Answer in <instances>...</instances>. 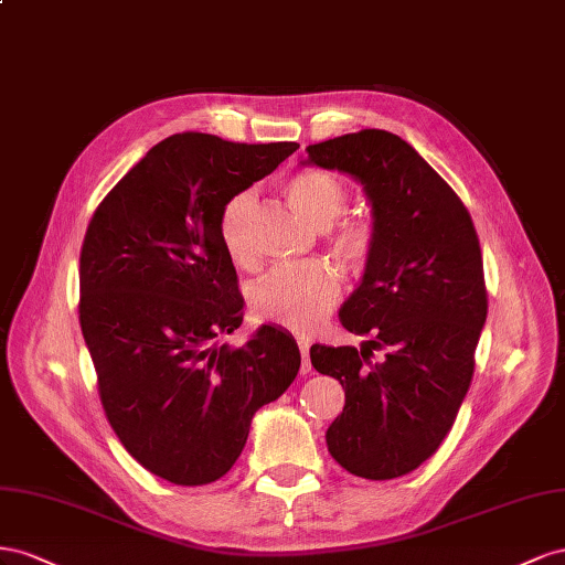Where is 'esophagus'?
Masks as SVG:
<instances>
[{
    "label": "esophagus",
    "instance_id": "34e87169",
    "mask_svg": "<svg viewBox=\"0 0 565 565\" xmlns=\"http://www.w3.org/2000/svg\"><path fill=\"white\" fill-rule=\"evenodd\" d=\"M298 348H300V354H302V374H310V341H298Z\"/></svg>",
    "mask_w": 565,
    "mask_h": 565
}]
</instances>
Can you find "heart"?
Masks as SVG:
<instances>
[{"mask_svg":"<svg viewBox=\"0 0 565 565\" xmlns=\"http://www.w3.org/2000/svg\"><path fill=\"white\" fill-rule=\"evenodd\" d=\"M284 193L296 211L315 227H327L343 213L350 191L341 177L327 170L308 168L288 177ZM255 193L238 191L224 203L220 213V241L230 260L238 267H255L257 250L253 244ZM376 230L366 215H350L335 222L329 232L331 253L350 269H360L374 250ZM341 296L338 274L327 263L274 269L250 288L253 312L269 324L288 331H312Z\"/></svg>","mask_w":565,"mask_h":565,"instance_id":"1","label":"heart"}]
</instances>
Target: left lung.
I'll list each match as a JSON object with an SVG mask.
<instances>
[{"mask_svg":"<svg viewBox=\"0 0 565 565\" xmlns=\"http://www.w3.org/2000/svg\"><path fill=\"white\" fill-rule=\"evenodd\" d=\"M308 163L352 174L372 201L376 241L338 319L369 341L312 345L319 374L341 381L331 457L366 480L418 469L452 428L469 393L488 288L473 220L405 139L362 130L310 143ZM374 349L386 358L372 363Z\"/></svg>","mask_w":565,"mask_h":565,"instance_id":"1","label":"left lung"}]
</instances>
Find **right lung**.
<instances>
[{"label":"right lung","mask_w":565,"mask_h":565,"mask_svg":"<svg viewBox=\"0 0 565 565\" xmlns=\"http://www.w3.org/2000/svg\"><path fill=\"white\" fill-rule=\"evenodd\" d=\"M296 141L163 139L96 207L79 250V327L110 428L143 469L174 486L227 473L253 414L294 383L300 350L263 327L220 345L244 321L220 213Z\"/></svg>","instance_id":"add662e5"}]
</instances>
